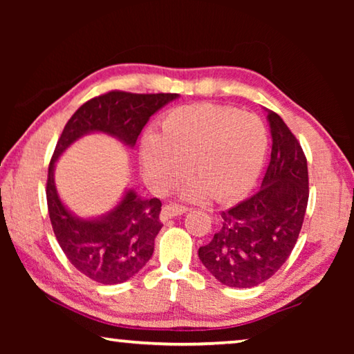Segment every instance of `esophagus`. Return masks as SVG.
<instances>
[{"label": "esophagus", "mask_w": 354, "mask_h": 354, "mask_svg": "<svg viewBox=\"0 0 354 354\" xmlns=\"http://www.w3.org/2000/svg\"><path fill=\"white\" fill-rule=\"evenodd\" d=\"M187 212V209L178 205H167L165 207H162V212H160V221L162 223H167L170 218L178 217V215H183Z\"/></svg>", "instance_id": "obj_1"}]
</instances>
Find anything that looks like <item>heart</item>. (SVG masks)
<instances>
[{"mask_svg":"<svg viewBox=\"0 0 354 354\" xmlns=\"http://www.w3.org/2000/svg\"><path fill=\"white\" fill-rule=\"evenodd\" d=\"M268 133L254 113L236 107L196 103L171 109L160 134H145L140 145L143 176L156 190H167L190 170L183 187L187 200L227 203L242 198L261 176Z\"/></svg>","mask_w":354,"mask_h":354,"instance_id":"obj_1","label":"heart"}]
</instances>
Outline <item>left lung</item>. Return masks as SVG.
<instances>
[{
  "instance_id": "8db88e82",
  "label": "left lung",
  "mask_w": 354,
  "mask_h": 354,
  "mask_svg": "<svg viewBox=\"0 0 354 354\" xmlns=\"http://www.w3.org/2000/svg\"><path fill=\"white\" fill-rule=\"evenodd\" d=\"M266 112L272 156L261 190L221 212L212 241L198 250L209 273L237 289L254 287L279 270L295 247L309 198L301 145L278 113Z\"/></svg>"
}]
</instances>
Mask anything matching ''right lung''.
<instances>
[{
	"label": "right lung",
	"instance_id": "add662e5",
	"mask_svg": "<svg viewBox=\"0 0 354 354\" xmlns=\"http://www.w3.org/2000/svg\"><path fill=\"white\" fill-rule=\"evenodd\" d=\"M178 98V93L101 95L73 113L57 140L46 183L53 231L68 261L97 283L122 284L151 259L154 237L162 227L159 221L162 203L159 198H140L133 187H128L111 211L81 217L59 196L56 162L75 142L88 134H106L133 149L149 117Z\"/></svg>",
	"mask_w": 354,
	"mask_h": 354
}]
</instances>
